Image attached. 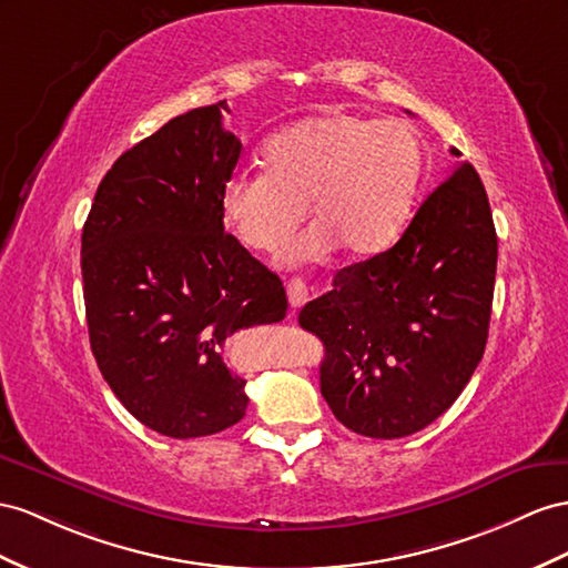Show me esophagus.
Listing matches in <instances>:
<instances>
[{"mask_svg":"<svg viewBox=\"0 0 568 568\" xmlns=\"http://www.w3.org/2000/svg\"><path fill=\"white\" fill-rule=\"evenodd\" d=\"M307 300H310L307 283H304L302 278H293V281L287 283V302H290V307L300 310Z\"/></svg>","mask_w":568,"mask_h":568,"instance_id":"34e87169","label":"esophagus"}]
</instances>
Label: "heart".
<instances>
[{"mask_svg":"<svg viewBox=\"0 0 568 568\" xmlns=\"http://www.w3.org/2000/svg\"><path fill=\"white\" fill-rule=\"evenodd\" d=\"M266 172H235L223 184L221 213L254 252H281L310 203L312 230L290 254L318 258L341 244L365 256L394 242L413 213L425 153L400 120L351 112L307 118L264 145Z\"/></svg>","mask_w":568,"mask_h":568,"instance_id":"1","label":"heart"}]
</instances>
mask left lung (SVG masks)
I'll list each match as a JSON object with an SVG mask.
<instances>
[{"instance_id":"obj_1","label":"left lung","mask_w":568,"mask_h":568,"mask_svg":"<svg viewBox=\"0 0 568 568\" xmlns=\"http://www.w3.org/2000/svg\"><path fill=\"white\" fill-rule=\"evenodd\" d=\"M494 273L487 192L456 163L390 250L341 268L300 312L326 347L322 396L338 423L400 439L446 413L485 355Z\"/></svg>"}]
</instances>
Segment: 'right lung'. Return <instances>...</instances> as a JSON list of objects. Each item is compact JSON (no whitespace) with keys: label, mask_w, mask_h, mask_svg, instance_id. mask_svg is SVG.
<instances>
[{"label":"right lung","mask_w":568,"mask_h":568,"mask_svg":"<svg viewBox=\"0 0 568 568\" xmlns=\"http://www.w3.org/2000/svg\"><path fill=\"white\" fill-rule=\"evenodd\" d=\"M225 112V100L189 110L122 153L81 235L98 369L141 425L172 439L240 423L250 398L225 341L287 312L278 275L223 225L221 192L242 153Z\"/></svg>","instance_id":"1"}]
</instances>
